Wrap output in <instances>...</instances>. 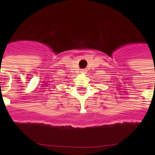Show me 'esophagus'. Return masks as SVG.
I'll return each mask as SVG.
<instances>
[{"label":"esophagus","instance_id":"obj_1","mask_svg":"<svg viewBox=\"0 0 155 155\" xmlns=\"http://www.w3.org/2000/svg\"><path fill=\"white\" fill-rule=\"evenodd\" d=\"M80 72L82 74H85V73H87V70H85V69H82Z\"/></svg>","mask_w":155,"mask_h":155}]
</instances>
